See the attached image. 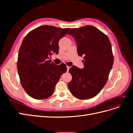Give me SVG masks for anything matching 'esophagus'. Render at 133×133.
Wrapping results in <instances>:
<instances>
[{
	"label": "esophagus",
	"instance_id": "1",
	"mask_svg": "<svg viewBox=\"0 0 133 133\" xmlns=\"http://www.w3.org/2000/svg\"><path fill=\"white\" fill-rule=\"evenodd\" d=\"M69 69H70V66H66V70H67V71H69Z\"/></svg>",
	"mask_w": 133,
	"mask_h": 133
}]
</instances>
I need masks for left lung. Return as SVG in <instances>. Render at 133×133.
<instances>
[{
    "instance_id": "1",
    "label": "left lung",
    "mask_w": 133,
    "mask_h": 133,
    "mask_svg": "<svg viewBox=\"0 0 133 133\" xmlns=\"http://www.w3.org/2000/svg\"><path fill=\"white\" fill-rule=\"evenodd\" d=\"M68 34L75 39L78 55L84 57L83 69L75 66L70 68L72 79L68 88L76 98H92L105 85L113 64L110 42L105 34L91 25L71 29Z\"/></svg>"
}]
</instances>
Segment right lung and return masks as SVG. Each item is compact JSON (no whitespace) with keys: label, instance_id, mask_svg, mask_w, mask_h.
<instances>
[{"label":"right lung","instance_id":"1","mask_svg":"<svg viewBox=\"0 0 133 133\" xmlns=\"http://www.w3.org/2000/svg\"><path fill=\"white\" fill-rule=\"evenodd\" d=\"M69 29L43 25L24 38L18 53L17 69L22 85L31 98L42 100L50 97L60 76L66 72V65H56L49 57L58 53L59 40Z\"/></svg>","mask_w":133,"mask_h":133}]
</instances>
